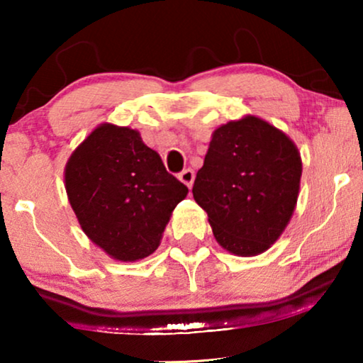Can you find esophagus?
I'll use <instances>...</instances> for the list:
<instances>
[{
    "label": "esophagus",
    "instance_id": "1",
    "mask_svg": "<svg viewBox=\"0 0 363 363\" xmlns=\"http://www.w3.org/2000/svg\"><path fill=\"white\" fill-rule=\"evenodd\" d=\"M178 178H180V180L190 188L193 185V180H195V172H193L191 168H185V170L178 173Z\"/></svg>",
    "mask_w": 363,
    "mask_h": 363
}]
</instances>
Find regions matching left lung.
<instances>
[{"mask_svg":"<svg viewBox=\"0 0 363 363\" xmlns=\"http://www.w3.org/2000/svg\"><path fill=\"white\" fill-rule=\"evenodd\" d=\"M301 175L291 138L250 116L216 128L191 191L216 241L233 255L255 256L289 223Z\"/></svg>","mask_w":363,"mask_h":363,"instance_id":"obj_1","label":"left lung"}]
</instances>
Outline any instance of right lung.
I'll return each mask as SVG.
<instances>
[{"mask_svg":"<svg viewBox=\"0 0 363 363\" xmlns=\"http://www.w3.org/2000/svg\"><path fill=\"white\" fill-rule=\"evenodd\" d=\"M66 190L84 233L118 261L152 255L188 193L137 130L111 123L97 127L69 158Z\"/></svg>","mask_w":363,"mask_h":363,"instance_id":"1","label":"right lung"}]
</instances>
